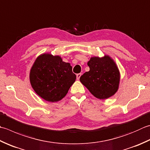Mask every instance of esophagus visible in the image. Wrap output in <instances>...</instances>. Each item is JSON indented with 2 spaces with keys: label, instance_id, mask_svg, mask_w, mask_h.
Wrapping results in <instances>:
<instances>
[{
  "label": "esophagus",
  "instance_id": "esophagus-1",
  "mask_svg": "<svg viewBox=\"0 0 150 150\" xmlns=\"http://www.w3.org/2000/svg\"><path fill=\"white\" fill-rule=\"evenodd\" d=\"M81 76V73H78V74H77V80H79V79H80Z\"/></svg>",
  "mask_w": 150,
  "mask_h": 150
}]
</instances>
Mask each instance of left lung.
Returning <instances> with one entry per match:
<instances>
[{
  "instance_id": "8db88e82",
  "label": "left lung",
  "mask_w": 150,
  "mask_h": 150,
  "mask_svg": "<svg viewBox=\"0 0 150 150\" xmlns=\"http://www.w3.org/2000/svg\"><path fill=\"white\" fill-rule=\"evenodd\" d=\"M90 71L80 77V81L96 98L105 99L118 89L120 75L114 60L108 56L92 57L88 62Z\"/></svg>"
}]
</instances>
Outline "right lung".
Wrapping results in <instances>:
<instances>
[{
  "mask_svg": "<svg viewBox=\"0 0 150 150\" xmlns=\"http://www.w3.org/2000/svg\"><path fill=\"white\" fill-rule=\"evenodd\" d=\"M75 79L70 64L64 62L59 56L51 54L39 56L30 72V81L34 90L50 102H57L64 98Z\"/></svg>",
  "mask_w": 150,
  "mask_h": 150,
  "instance_id": "1",
  "label": "right lung"
}]
</instances>
